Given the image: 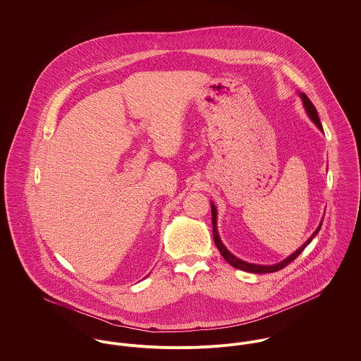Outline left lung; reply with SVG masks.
I'll use <instances>...</instances> for the list:
<instances>
[{"instance_id": "obj_1", "label": "left lung", "mask_w": 361, "mask_h": 361, "mask_svg": "<svg viewBox=\"0 0 361 361\" xmlns=\"http://www.w3.org/2000/svg\"><path fill=\"white\" fill-rule=\"evenodd\" d=\"M300 98L302 99V104H304V108H305V112H307V115L310 116V119L314 121L315 124H317V127L321 130V131H324V128H322V124H321V121H319V116H318V112H317V109H315V106L312 105V102L310 101V98L305 95V94H302V92H300ZM212 203V221H213V238H214V242H216V246L219 247V250H220V253L223 255V257L231 264V266H234L235 269H240V270H243V271H249V273H273V271H277V270H281V269H284L290 262H293L304 249H305V246L311 242V240H314V237L319 233V230H321V226H322V221L319 223V226H318V228L314 231V234L307 240V242L302 245V246H300L294 253H291L288 257H286L284 260H281L280 263H276V264H256V263H249V262H245V260H242L240 257H237L235 255H233L227 247H226V245L223 243V240H220V235H219V231H217V209H216V206H214V203L213 202H210Z\"/></svg>"}]
</instances>
